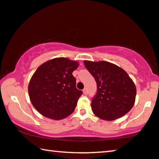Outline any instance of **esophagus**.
I'll use <instances>...</instances> for the list:
<instances>
[{
  "label": "esophagus",
  "mask_w": 159,
  "mask_h": 159,
  "mask_svg": "<svg viewBox=\"0 0 159 159\" xmlns=\"http://www.w3.org/2000/svg\"><path fill=\"white\" fill-rule=\"evenodd\" d=\"M83 92H84V93L85 95H86L87 94V89H84V90H83Z\"/></svg>",
  "instance_id": "1"
}]
</instances>
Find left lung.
Here are the masks:
<instances>
[{"label": "left lung", "mask_w": 159, "mask_h": 159, "mask_svg": "<svg viewBox=\"0 0 159 159\" xmlns=\"http://www.w3.org/2000/svg\"><path fill=\"white\" fill-rule=\"evenodd\" d=\"M84 63L97 84V93L91 101L94 114L106 120L126 114L134 106L136 95V86L128 73L108 61Z\"/></svg>", "instance_id": "obj_1"}]
</instances>
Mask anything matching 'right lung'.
Listing matches in <instances>:
<instances>
[{"label":"right lung","mask_w":159,"mask_h":159,"mask_svg":"<svg viewBox=\"0 0 159 159\" xmlns=\"http://www.w3.org/2000/svg\"><path fill=\"white\" fill-rule=\"evenodd\" d=\"M79 63L67 58H56L39 66L28 84L30 102L41 115L63 119L74 111L83 92L75 86L72 73Z\"/></svg>","instance_id":"add662e5"}]
</instances>
